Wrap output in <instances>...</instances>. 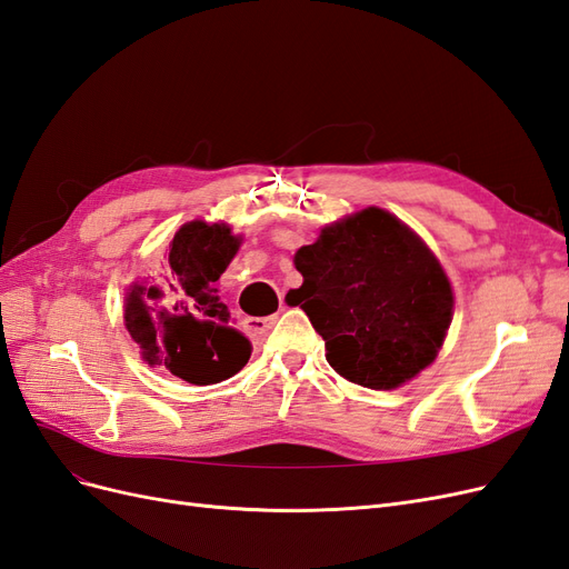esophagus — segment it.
Masks as SVG:
<instances>
[{
  "label": "esophagus",
  "mask_w": 569,
  "mask_h": 569,
  "mask_svg": "<svg viewBox=\"0 0 569 569\" xmlns=\"http://www.w3.org/2000/svg\"><path fill=\"white\" fill-rule=\"evenodd\" d=\"M284 308H287V303L282 301L280 311H284ZM274 322H278V316H268V318H247V320H244V327H247V332H251V335H266Z\"/></svg>",
  "instance_id": "1"
}]
</instances>
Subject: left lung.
Returning a JSON list of instances; mask_svg holds the SVG:
<instances>
[{"instance_id":"obj_1","label":"left lung","mask_w":569,"mask_h":569,"mask_svg":"<svg viewBox=\"0 0 569 569\" xmlns=\"http://www.w3.org/2000/svg\"><path fill=\"white\" fill-rule=\"evenodd\" d=\"M295 266L303 284L287 301L303 308L343 380L396 389L437 358L453 289L437 256L389 211L370 206L322 228Z\"/></svg>"}]
</instances>
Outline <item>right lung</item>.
I'll return each instance as SVG.
<instances>
[{"label": "right lung", "mask_w": 569, "mask_h": 569, "mask_svg": "<svg viewBox=\"0 0 569 569\" xmlns=\"http://www.w3.org/2000/svg\"><path fill=\"white\" fill-rule=\"evenodd\" d=\"M239 244L242 237L226 222H184L168 247L161 282L130 287L123 318L149 366L201 387L247 366L251 341L237 330L218 291Z\"/></svg>", "instance_id": "obj_1"}]
</instances>
